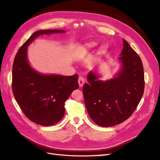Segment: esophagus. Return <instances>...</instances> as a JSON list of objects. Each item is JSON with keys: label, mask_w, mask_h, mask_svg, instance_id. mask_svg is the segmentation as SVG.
<instances>
[{"label": "esophagus", "mask_w": 160, "mask_h": 160, "mask_svg": "<svg viewBox=\"0 0 160 160\" xmlns=\"http://www.w3.org/2000/svg\"><path fill=\"white\" fill-rule=\"evenodd\" d=\"M78 83H79V88H82V87L83 86V85L85 83V79L83 78V77H79Z\"/></svg>", "instance_id": "obj_1"}]
</instances>
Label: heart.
Wrapping results in <instances>:
<instances>
[{
    "label": "heart",
    "instance_id": "obj_1",
    "mask_svg": "<svg viewBox=\"0 0 160 160\" xmlns=\"http://www.w3.org/2000/svg\"><path fill=\"white\" fill-rule=\"evenodd\" d=\"M97 45H98V42H94V41L86 42L83 45H81V47H79V49L77 50L76 54L77 57L79 58H84L86 56L89 55L91 53V52L92 51V50H93ZM105 49H106V47L105 45L102 46L101 48V51H104L105 50Z\"/></svg>",
    "mask_w": 160,
    "mask_h": 160
}]
</instances>
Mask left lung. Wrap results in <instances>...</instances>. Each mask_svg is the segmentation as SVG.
I'll return each mask as SVG.
<instances>
[{
	"label": "left lung",
	"mask_w": 160,
	"mask_h": 160,
	"mask_svg": "<svg viewBox=\"0 0 160 160\" xmlns=\"http://www.w3.org/2000/svg\"><path fill=\"white\" fill-rule=\"evenodd\" d=\"M118 59L121 68L113 79L99 80L95 71L88 75L83 93L85 107L91 119L99 126L111 127L128 119L141 100L144 91L142 62L128 42Z\"/></svg>",
	"instance_id": "1"
}]
</instances>
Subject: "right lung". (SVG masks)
Instances as JSON below:
<instances>
[{
    "mask_svg": "<svg viewBox=\"0 0 160 160\" xmlns=\"http://www.w3.org/2000/svg\"><path fill=\"white\" fill-rule=\"evenodd\" d=\"M63 30L34 32L18 49L12 66L13 95L26 117L43 126H51L63 118L65 102L79 88L78 75H45L34 69L27 58L28 46L43 35L64 33Z\"/></svg>",
    "mask_w": 160,
    "mask_h": 160,
    "instance_id": "1",
    "label": "right lung"
}]
</instances>
